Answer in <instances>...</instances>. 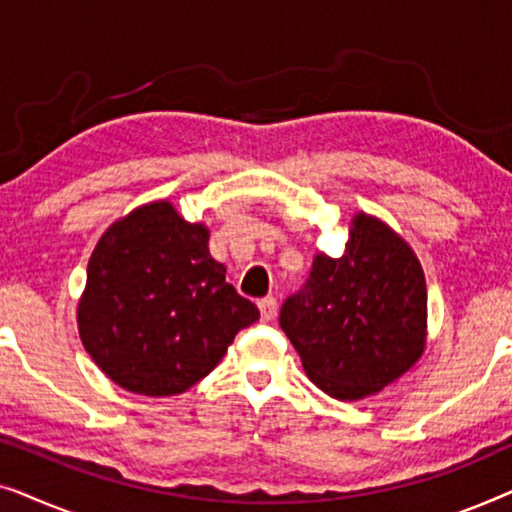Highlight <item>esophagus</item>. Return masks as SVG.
Wrapping results in <instances>:
<instances>
[{
    "label": "esophagus",
    "instance_id": "1",
    "mask_svg": "<svg viewBox=\"0 0 512 512\" xmlns=\"http://www.w3.org/2000/svg\"><path fill=\"white\" fill-rule=\"evenodd\" d=\"M258 310H261L263 321L275 319V314H277V298L275 296L261 298V300H258Z\"/></svg>",
    "mask_w": 512,
    "mask_h": 512
}]
</instances>
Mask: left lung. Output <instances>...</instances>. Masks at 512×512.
<instances>
[{
    "instance_id": "1",
    "label": "left lung",
    "mask_w": 512,
    "mask_h": 512,
    "mask_svg": "<svg viewBox=\"0 0 512 512\" xmlns=\"http://www.w3.org/2000/svg\"><path fill=\"white\" fill-rule=\"evenodd\" d=\"M279 326L310 380L338 401H361L408 373L426 347V279L408 242L356 212L342 256L317 254Z\"/></svg>"
}]
</instances>
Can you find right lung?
<instances>
[{
    "mask_svg": "<svg viewBox=\"0 0 512 512\" xmlns=\"http://www.w3.org/2000/svg\"><path fill=\"white\" fill-rule=\"evenodd\" d=\"M261 317L209 254V228L156 200L111 223L76 305L83 347L132 394L177 396L219 366L237 331Z\"/></svg>",
    "mask_w": 512,
    "mask_h": 512,
    "instance_id": "add662e5",
    "label": "right lung"
}]
</instances>
